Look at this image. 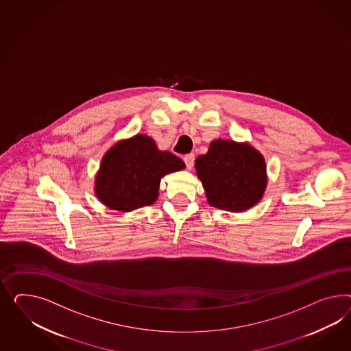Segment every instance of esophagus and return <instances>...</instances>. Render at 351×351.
<instances>
[{
	"label": "esophagus",
	"mask_w": 351,
	"mask_h": 351,
	"mask_svg": "<svg viewBox=\"0 0 351 351\" xmlns=\"http://www.w3.org/2000/svg\"><path fill=\"white\" fill-rule=\"evenodd\" d=\"M194 160H195V156H194L193 153L186 154V156L184 157V162H185V165H186V169H188V170H191V169H193V166H194Z\"/></svg>",
	"instance_id": "esophagus-1"
}]
</instances>
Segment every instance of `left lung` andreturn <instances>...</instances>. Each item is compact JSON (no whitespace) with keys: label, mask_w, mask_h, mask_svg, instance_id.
<instances>
[{"label":"left lung","mask_w":351,"mask_h":351,"mask_svg":"<svg viewBox=\"0 0 351 351\" xmlns=\"http://www.w3.org/2000/svg\"><path fill=\"white\" fill-rule=\"evenodd\" d=\"M208 203L216 208L243 212L259 202L267 185L265 158L249 144L215 141L195 161Z\"/></svg>","instance_id":"8db88e82"}]
</instances>
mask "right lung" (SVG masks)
<instances>
[{"instance_id":"obj_1","label":"right lung","mask_w":351,"mask_h":351,"mask_svg":"<svg viewBox=\"0 0 351 351\" xmlns=\"http://www.w3.org/2000/svg\"><path fill=\"white\" fill-rule=\"evenodd\" d=\"M184 167L181 158L158 151L149 136L135 135L104 154L95 193L107 207L121 212L151 206L158 197L162 178Z\"/></svg>"}]
</instances>
